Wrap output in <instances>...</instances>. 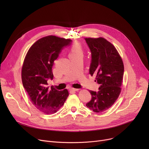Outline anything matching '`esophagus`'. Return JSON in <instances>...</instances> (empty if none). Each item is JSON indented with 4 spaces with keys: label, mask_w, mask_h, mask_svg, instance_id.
<instances>
[{
    "label": "esophagus",
    "mask_w": 149,
    "mask_h": 149,
    "mask_svg": "<svg viewBox=\"0 0 149 149\" xmlns=\"http://www.w3.org/2000/svg\"><path fill=\"white\" fill-rule=\"evenodd\" d=\"M79 89H75V88H70V91H72V92H75L79 91Z\"/></svg>",
    "instance_id": "obj_1"
}]
</instances>
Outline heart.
I'll list each match as a JSON object with an SVG mask.
<instances>
[{
  "instance_id": "heart-1",
  "label": "heart",
  "mask_w": 149,
  "mask_h": 149,
  "mask_svg": "<svg viewBox=\"0 0 149 149\" xmlns=\"http://www.w3.org/2000/svg\"><path fill=\"white\" fill-rule=\"evenodd\" d=\"M79 53H83V51L80 45L78 43H74L70 48V51L69 55H73Z\"/></svg>"
}]
</instances>
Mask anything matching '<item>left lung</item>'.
I'll return each instance as SVG.
<instances>
[{
  "instance_id": "8db88e82",
  "label": "left lung",
  "mask_w": 149,
  "mask_h": 149,
  "mask_svg": "<svg viewBox=\"0 0 149 149\" xmlns=\"http://www.w3.org/2000/svg\"><path fill=\"white\" fill-rule=\"evenodd\" d=\"M92 54L91 76L100 86L99 91H89L92 99L86 106L98 113L113 106L121 91L124 74L123 60L115 47L103 37L85 38Z\"/></svg>"
}]
</instances>
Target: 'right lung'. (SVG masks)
<instances>
[{
	"mask_svg": "<svg viewBox=\"0 0 149 149\" xmlns=\"http://www.w3.org/2000/svg\"><path fill=\"white\" fill-rule=\"evenodd\" d=\"M71 40L48 36L36 41L29 49L22 68L23 86L33 104L46 114L57 112L69 96L65 89L59 91L47 86V80L53 79L54 61L63 47Z\"/></svg>",
	"mask_w": 149,
	"mask_h": 149,
	"instance_id": "right-lung-1",
	"label": "right lung"
}]
</instances>
